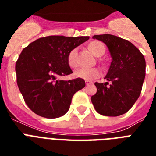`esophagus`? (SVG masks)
<instances>
[{"label": "esophagus", "mask_w": 156, "mask_h": 156, "mask_svg": "<svg viewBox=\"0 0 156 156\" xmlns=\"http://www.w3.org/2000/svg\"><path fill=\"white\" fill-rule=\"evenodd\" d=\"M85 83H86V85L88 86V85H90V84H92V82H90V81H88V80H86L85 81Z\"/></svg>", "instance_id": "esophagus-1"}]
</instances>
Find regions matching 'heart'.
<instances>
[{
    "mask_svg": "<svg viewBox=\"0 0 156 156\" xmlns=\"http://www.w3.org/2000/svg\"><path fill=\"white\" fill-rule=\"evenodd\" d=\"M89 48L96 56H102L105 52V47L103 43L100 41H93L89 44ZM78 50L73 48L71 50L68 55V63L70 67L75 68L78 66ZM101 71L98 68H80L74 72L76 78H82L84 80L91 81L100 77Z\"/></svg>",
    "mask_w": 156,
    "mask_h": 156,
    "instance_id": "b5f03b06",
    "label": "heart"
}]
</instances>
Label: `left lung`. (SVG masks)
<instances>
[{
  "instance_id": "left-lung-1",
  "label": "left lung",
  "mask_w": 156,
  "mask_h": 156,
  "mask_svg": "<svg viewBox=\"0 0 156 156\" xmlns=\"http://www.w3.org/2000/svg\"><path fill=\"white\" fill-rule=\"evenodd\" d=\"M108 48L112 62L105 83H95L96 94L91 102L97 112L107 116H117L132 108L141 94L146 74V61L142 52L129 40L116 35H94ZM111 84L108 86V82Z\"/></svg>"
}]
</instances>
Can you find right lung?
Wrapping results in <instances>:
<instances>
[{"mask_svg": "<svg viewBox=\"0 0 156 156\" xmlns=\"http://www.w3.org/2000/svg\"><path fill=\"white\" fill-rule=\"evenodd\" d=\"M88 40L89 36L51 35L23 48L15 66L17 84L25 103L35 114L52 119L68 112L73 95L85 87V81L59 78L73 73L69 53Z\"/></svg>", "mask_w": 156, "mask_h": 156, "instance_id": "obj_1", "label": "right lung"}]
</instances>
